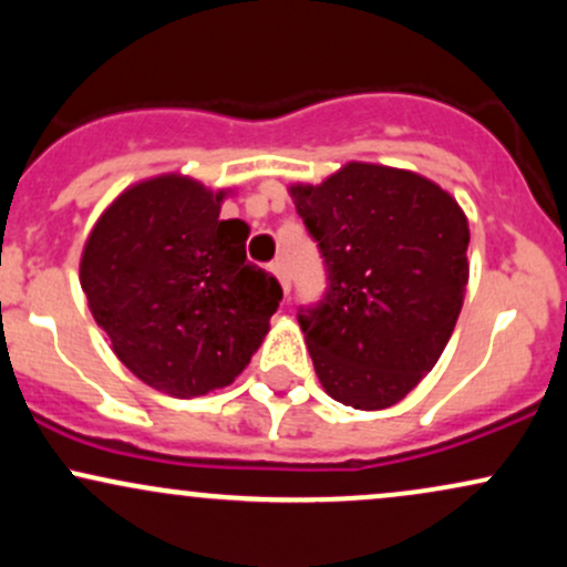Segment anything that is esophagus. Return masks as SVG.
I'll return each instance as SVG.
<instances>
[{
    "label": "esophagus",
    "mask_w": 567,
    "mask_h": 567,
    "mask_svg": "<svg viewBox=\"0 0 567 567\" xmlns=\"http://www.w3.org/2000/svg\"><path fill=\"white\" fill-rule=\"evenodd\" d=\"M271 275L279 279V285H282L285 296L290 292V277H288V266H285L282 258H277V261H271Z\"/></svg>",
    "instance_id": "1"
}]
</instances>
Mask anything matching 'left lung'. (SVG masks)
I'll return each instance as SVG.
<instances>
[{
	"instance_id": "8db88e82",
	"label": "left lung",
	"mask_w": 567,
	"mask_h": 567,
	"mask_svg": "<svg viewBox=\"0 0 567 567\" xmlns=\"http://www.w3.org/2000/svg\"><path fill=\"white\" fill-rule=\"evenodd\" d=\"M328 271L298 309L317 379L357 410L394 405L451 341L470 282V224L451 194L396 167L349 162L320 186H290Z\"/></svg>"
}]
</instances>
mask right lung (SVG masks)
Segmentation results:
<instances>
[{"instance_id": "1", "label": "right lung", "mask_w": 567, "mask_h": 567, "mask_svg": "<svg viewBox=\"0 0 567 567\" xmlns=\"http://www.w3.org/2000/svg\"><path fill=\"white\" fill-rule=\"evenodd\" d=\"M224 192L159 175L122 192L90 231L80 282L122 365L157 392L199 396L243 373L282 301L245 256Z\"/></svg>"}]
</instances>
